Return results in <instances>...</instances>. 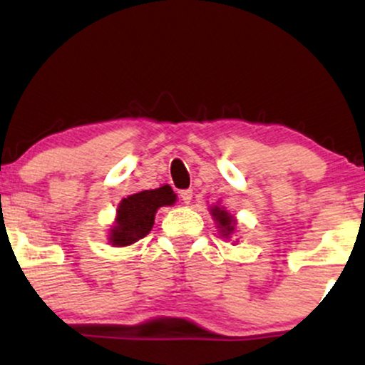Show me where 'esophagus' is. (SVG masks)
I'll list each match as a JSON object with an SVG mask.
<instances>
[{"label":"esophagus","mask_w":365,"mask_h":365,"mask_svg":"<svg viewBox=\"0 0 365 365\" xmlns=\"http://www.w3.org/2000/svg\"><path fill=\"white\" fill-rule=\"evenodd\" d=\"M192 195H194V194H192V190H182V192H180V199H182L183 204H187V206L192 202Z\"/></svg>","instance_id":"esophagus-1"}]
</instances>
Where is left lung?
<instances>
[{
    "instance_id": "left-lung-1",
    "label": "left lung",
    "mask_w": 365,
    "mask_h": 365,
    "mask_svg": "<svg viewBox=\"0 0 365 365\" xmlns=\"http://www.w3.org/2000/svg\"><path fill=\"white\" fill-rule=\"evenodd\" d=\"M209 212H211L212 220L216 221V226L217 230H220V235L226 238V240H230L232 238L233 233H235V228H237V217L230 215L228 211L223 206H220V204H216V206H211L209 207Z\"/></svg>"
}]
</instances>
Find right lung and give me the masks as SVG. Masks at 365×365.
Returning <instances> with one entry per match:
<instances>
[{
	"label": "right lung",
	"mask_w": 365,
	"mask_h": 365,
	"mask_svg": "<svg viewBox=\"0 0 365 365\" xmlns=\"http://www.w3.org/2000/svg\"><path fill=\"white\" fill-rule=\"evenodd\" d=\"M175 202H177V194L170 185L142 190L139 194L121 199L116 207V217L108 233V242L113 247L135 244L153 230L158 209L173 206Z\"/></svg>",
	"instance_id": "1"
}]
</instances>
